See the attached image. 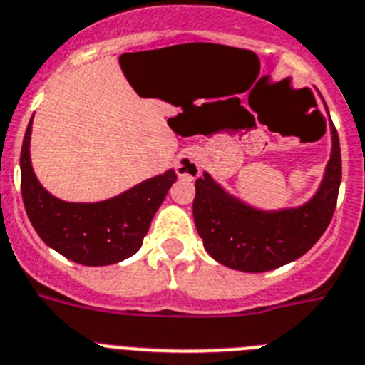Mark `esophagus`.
<instances>
[{"mask_svg":"<svg viewBox=\"0 0 365 365\" xmlns=\"http://www.w3.org/2000/svg\"><path fill=\"white\" fill-rule=\"evenodd\" d=\"M175 171L180 179H195L201 173V157L194 151L182 153L175 164Z\"/></svg>","mask_w":365,"mask_h":365,"instance_id":"34e87169","label":"esophagus"}]
</instances>
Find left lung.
Here are the masks:
<instances>
[{"mask_svg":"<svg viewBox=\"0 0 365 365\" xmlns=\"http://www.w3.org/2000/svg\"><path fill=\"white\" fill-rule=\"evenodd\" d=\"M332 153L319 190L308 203L284 210H258L227 194L207 171L195 180L194 221L207 253L238 272L262 273L294 262L327 230L341 182V153L331 125Z\"/></svg>","mask_w":365,"mask_h":365,"instance_id":"obj_1","label":"left lung"}]
</instances>
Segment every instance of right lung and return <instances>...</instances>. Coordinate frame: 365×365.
<instances>
[{
  "label": "right lung",
  "mask_w": 365,
  "mask_h": 365,
  "mask_svg": "<svg viewBox=\"0 0 365 365\" xmlns=\"http://www.w3.org/2000/svg\"><path fill=\"white\" fill-rule=\"evenodd\" d=\"M33 118L21 145V197L31 225L43 244L83 266H110L142 247L151 220L177 180L175 171L133 186L99 203H68L51 195L34 175L29 144Z\"/></svg>",
  "instance_id": "obj_1"
}]
</instances>
